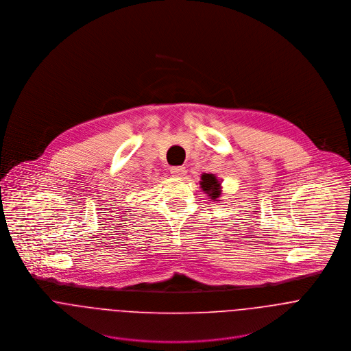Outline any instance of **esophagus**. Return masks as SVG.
Masks as SVG:
<instances>
[{
    "instance_id": "1",
    "label": "esophagus",
    "mask_w": 351,
    "mask_h": 351,
    "mask_svg": "<svg viewBox=\"0 0 351 351\" xmlns=\"http://www.w3.org/2000/svg\"><path fill=\"white\" fill-rule=\"evenodd\" d=\"M185 167H182V166H173L171 169H170V173L174 176V177H182L184 174H185Z\"/></svg>"
}]
</instances>
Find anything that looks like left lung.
Listing matches in <instances>:
<instances>
[{
    "label": "left lung",
    "instance_id": "obj_1",
    "mask_svg": "<svg viewBox=\"0 0 351 351\" xmlns=\"http://www.w3.org/2000/svg\"><path fill=\"white\" fill-rule=\"evenodd\" d=\"M200 185L201 188H202V191H204L209 197H212L213 200L219 199L221 191H220V182L217 181L216 176L204 173V174L201 176Z\"/></svg>",
    "mask_w": 351,
    "mask_h": 351
}]
</instances>
